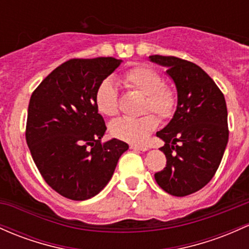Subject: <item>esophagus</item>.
<instances>
[{"label":"esophagus","mask_w":249,"mask_h":249,"mask_svg":"<svg viewBox=\"0 0 249 249\" xmlns=\"http://www.w3.org/2000/svg\"><path fill=\"white\" fill-rule=\"evenodd\" d=\"M130 147L133 150H139V151H147V150H149V146L137 145V144H132V145H130Z\"/></svg>","instance_id":"34e87169"}]
</instances>
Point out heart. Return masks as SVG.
<instances>
[{"mask_svg":"<svg viewBox=\"0 0 249 249\" xmlns=\"http://www.w3.org/2000/svg\"><path fill=\"white\" fill-rule=\"evenodd\" d=\"M120 81L127 89L137 91L145 97L139 118H119L111 123L110 132L113 137L127 143L143 142L156 129L158 120L169 119L177 107V92L170 85L163 83V76L151 67H131L120 75ZM97 110L106 117H114L119 112V99L114 85L110 80L99 84L94 93ZM154 111V115L147 114Z\"/></svg>","mask_w":249,"mask_h":249,"instance_id":"heart-1","label":"heart"}]
</instances>
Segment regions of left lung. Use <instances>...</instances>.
Returning a JSON list of instances; mask_svg holds the SVG:
<instances>
[{"label":"left lung","instance_id":"8db88e82","mask_svg":"<svg viewBox=\"0 0 249 249\" xmlns=\"http://www.w3.org/2000/svg\"><path fill=\"white\" fill-rule=\"evenodd\" d=\"M149 58L166 67L178 99L173 119L156 133L165 142L160 151L166 165L155 179L170 195H190L208 184L225 154L229 136L225 97L197 65L176 56Z\"/></svg>","mask_w":249,"mask_h":249}]
</instances>
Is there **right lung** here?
Returning <instances> with one entry per match:
<instances>
[{"mask_svg": "<svg viewBox=\"0 0 249 249\" xmlns=\"http://www.w3.org/2000/svg\"><path fill=\"white\" fill-rule=\"evenodd\" d=\"M114 58L71 59L33 92L26 141L41 176L64 197L85 201L111 179L129 145L102 143L106 125L94 104L97 87L119 66Z\"/></svg>", "mask_w": 249, "mask_h": 249, "instance_id": "1", "label": "right lung"}]
</instances>
